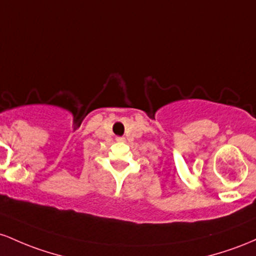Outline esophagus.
Instances as JSON below:
<instances>
[{
    "mask_svg": "<svg viewBox=\"0 0 256 256\" xmlns=\"http://www.w3.org/2000/svg\"><path fill=\"white\" fill-rule=\"evenodd\" d=\"M117 142H126V139H124V138H123V136H118V138H117Z\"/></svg>",
    "mask_w": 256,
    "mask_h": 256,
    "instance_id": "esophagus-1",
    "label": "esophagus"
}]
</instances>
